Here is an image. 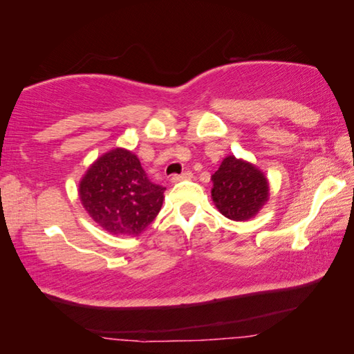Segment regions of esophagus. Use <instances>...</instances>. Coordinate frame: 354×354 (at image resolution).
<instances>
[{"label": "esophagus", "mask_w": 354, "mask_h": 354, "mask_svg": "<svg viewBox=\"0 0 354 354\" xmlns=\"http://www.w3.org/2000/svg\"><path fill=\"white\" fill-rule=\"evenodd\" d=\"M192 178V171H184V173H181V175H173L171 178H170V181L171 183H179V181H184V179H190Z\"/></svg>", "instance_id": "esophagus-1"}]
</instances>
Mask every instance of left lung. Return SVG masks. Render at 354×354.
<instances>
[{"instance_id": "1", "label": "left lung", "mask_w": 354, "mask_h": 354, "mask_svg": "<svg viewBox=\"0 0 354 354\" xmlns=\"http://www.w3.org/2000/svg\"><path fill=\"white\" fill-rule=\"evenodd\" d=\"M212 201L226 218L247 221L268 200V181L256 165L226 156L212 175Z\"/></svg>"}]
</instances>
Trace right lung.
<instances>
[{
    "label": "right lung",
    "mask_w": 354,
    "mask_h": 354,
    "mask_svg": "<svg viewBox=\"0 0 354 354\" xmlns=\"http://www.w3.org/2000/svg\"><path fill=\"white\" fill-rule=\"evenodd\" d=\"M165 187L148 179L140 160L124 148L104 153L80 183V200L88 215L111 234L137 236L162 207Z\"/></svg>",
    "instance_id": "add662e5"
}]
</instances>
